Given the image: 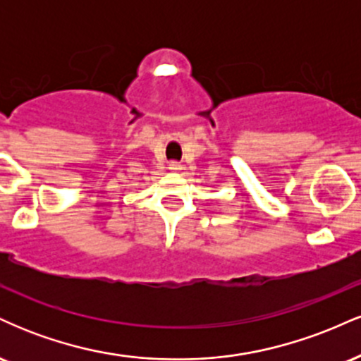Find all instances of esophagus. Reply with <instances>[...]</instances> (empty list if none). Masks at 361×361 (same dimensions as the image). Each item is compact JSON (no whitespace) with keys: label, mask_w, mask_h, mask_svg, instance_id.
Returning a JSON list of instances; mask_svg holds the SVG:
<instances>
[{"label":"esophagus","mask_w":361,"mask_h":361,"mask_svg":"<svg viewBox=\"0 0 361 361\" xmlns=\"http://www.w3.org/2000/svg\"><path fill=\"white\" fill-rule=\"evenodd\" d=\"M169 169H171V171H180L181 164L176 163V161H171V163H169Z\"/></svg>","instance_id":"esophagus-1"}]
</instances>
